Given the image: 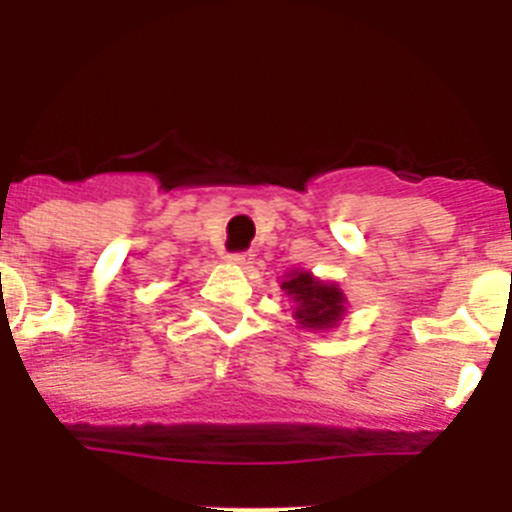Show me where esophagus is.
<instances>
[{
    "label": "esophagus",
    "instance_id": "esophagus-1",
    "mask_svg": "<svg viewBox=\"0 0 512 512\" xmlns=\"http://www.w3.org/2000/svg\"><path fill=\"white\" fill-rule=\"evenodd\" d=\"M228 261L233 266H248L251 264V256H248V253H230Z\"/></svg>",
    "mask_w": 512,
    "mask_h": 512
}]
</instances>
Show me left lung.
<instances>
[{
	"mask_svg": "<svg viewBox=\"0 0 512 512\" xmlns=\"http://www.w3.org/2000/svg\"><path fill=\"white\" fill-rule=\"evenodd\" d=\"M279 287L292 300V318L297 320V328L328 333L346 318L348 300L336 282H323L312 271L292 269L284 274Z\"/></svg>",
	"mask_w": 512,
	"mask_h": 512,
	"instance_id": "left-lung-1",
	"label": "left lung"
}]
</instances>
